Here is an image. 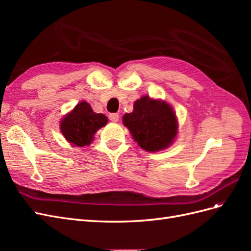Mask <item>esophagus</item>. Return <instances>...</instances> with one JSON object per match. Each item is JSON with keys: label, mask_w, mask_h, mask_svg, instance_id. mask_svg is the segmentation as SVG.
<instances>
[{"label": "esophagus", "mask_w": 251, "mask_h": 251, "mask_svg": "<svg viewBox=\"0 0 251 251\" xmlns=\"http://www.w3.org/2000/svg\"><path fill=\"white\" fill-rule=\"evenodd\" d=\"M109 118L111 121H113V123H117V121L119 120V115L117 113H113V114H110Z\"/></svg>", "instance_id": "obj_1"}]
</instances>
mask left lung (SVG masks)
I'll return each mask as SVG.
<instances>
[{
    "mask_svg": "<svg viewBox=\"0 0 251 251\" xmlns=\"http://www.w3.org/2000/svg\"><path fill=\"white\" fill-rule=\"evenodd\" d=\"M123 124L134 141L151 153L170 148L178 135V119L172 105L150 96L134 102L133 112L125 114Z\"/></svg>",
    "mask_w": 251,
    "mask_h": 251,
    "instance_id": "8db88e82",
    "label": "left lung"
}]
</instances>
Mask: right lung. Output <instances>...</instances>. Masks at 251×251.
I'll return each instance as SVG.
<instances>
[{
	"instance_id": "add662e5",
	"label": "right lung",
	"mask_w": 251,
	"mask_h": 251,
	"mask_svg": "<svg viewBox=\"0 0 251 251\" xmlns=\"http://www.w3.org/2000/svg\"><path fill=\"white\" fill-rule=\"evenodd\" d=\"M107 124V116L95 113L87 101H80L60 120L59 130L71 146L82 148L90 146L96 132Z\"/></svg>"
}]
</instances>
